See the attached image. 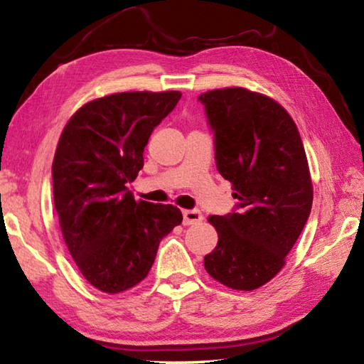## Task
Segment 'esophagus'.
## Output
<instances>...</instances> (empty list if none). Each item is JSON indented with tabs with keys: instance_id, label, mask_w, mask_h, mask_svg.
Listing matches in <instances>:
<instances>
[{
	"instance_id": "1",
	"label": "esophagus",
	"mask_w": 364,
	"mask_h": 364,
	"mask_svg": "<svg viewBox=\"0 0 364 364\" xmlns=\"http://www.w3.org/2000/svg\"><path fill=\"white\" fill-rule=\"evenodd\" d=\"M202 220H204V215H202L200 210H197V208H193V210H183V223L184 225H196Z\"/></svg>"
}]
</instances>
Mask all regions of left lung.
I'll use <instances>...</instances> for the list:
<instances>
[{"mask_svg": "<svg viewBox=\"0 0 364 364\" xmlns=\"http://www.w3.org/2000/svg\"><path fill=\"white\" fill-rule=\"evenodd\" d=\"M213 133L215 162L232 183L231 213L212 215L218 244L207 273L237 291L267 284L284 267L311 212L313 188L304 144L284 107L244 88L197 97Z\"/></svg>", "mask_w": 364, "mask_h": 364, "instance_id": "obj_1", "label": "left lung"}]
</instances>
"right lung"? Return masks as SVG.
<instances>
[{
  "label": "right lung",
  "mask_w": 364,
  "mask_h": 364,
  "mask_svg": "<svg viewBox=\"0 0 364 364\" xmlns=\"http://www.w3.org/2000/svg\"><path fill=\"white\" fill-rule=\"evenodd\" d=\"M180 97V91L104 96L78 109L60 134L54 207L78 269L102 292L143 281L160 241L183 221L180 208L136 202L127 188L143 168L154 128Z\"/></svg>",
  "instance_id": "add662e5"
}]
</instances>
